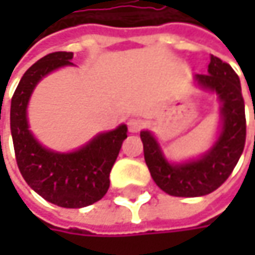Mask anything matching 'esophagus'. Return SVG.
I'll return each mask as SVG.
<instances>
[{
    "mask_svg": "<svg viewBox=\"0 0 255 255\" xmlns=\"http://www.w3.org/2000/svg\"><path fill=\"white\" fill-rule=\"evenodd\" d=\"M141 127H143V124H141L140 120L131 118V120L128 121V129H129V132H138V131L141 129Z\"/></svg>",
    "mask_w": 255,
    "mask_h": 255,
    "instance_id": "1",
    "label": "esophagus"
}]
</instances>
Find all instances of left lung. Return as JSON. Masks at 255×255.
<instances>
[{
    "label": "left lung",
    "mask_w": 255,
    "mask_h": 255,
    "mask_svg": "<svg viewBox=\"0 0 255 255\" xmlns=\"http://www.w3.org/2000/svg\"><path fill=\"white\" fill-rule=\"evenodd\" d=\"M196 82L216 91L222 102V131L216 144L199 159L170 164L149 131H141L144 161L153 181L171 196L195 198L219 189L232 174L245 146L247 121L241 82L229 63L211 56L207 75H196Z\"/></svg>",
    "instance_id": "1"
}]
</instances>
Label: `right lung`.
Returning <instances> with one entry per match:
<instances>
[{"label": "right lung", "mask_w": 255, "mask_h": 255, "mask_svg": "<svg viewBox=\"0 0 255 255\" xmlns=\"http://www.w3.org/2000/svg\"><path fill=\"white\" fill-rule=\"evenodd\" d=\"M72 57L74 53L68 51L50 53L26 71L11 99L10 128L17 167L26 183L54 205L82 208L106 195L111 170L127 138V126L96 135L75 152L59 153L42 147L33 138L26 120L35 85L54 69L74 65Z\"/></svg>", "instance_id": "obj_1"}]
</instances>
